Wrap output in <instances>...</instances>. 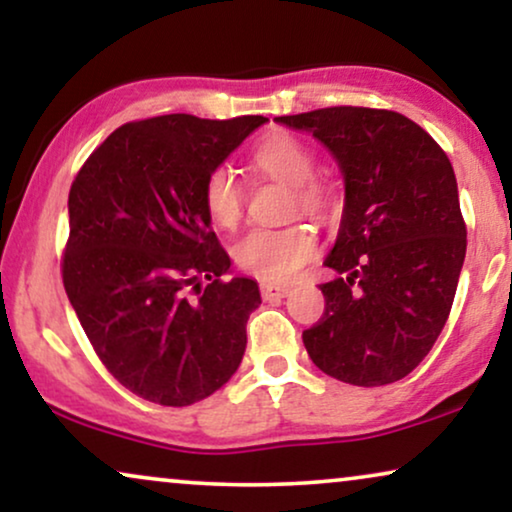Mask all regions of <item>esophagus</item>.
I'll list each match as a JSON object with an SVG mask.
<instances>
[{"label": "esophagus", "mask_w": 512, "mask_h": 512, "mask_svg": "<svg viewBox=\"0 0 512 512\" xmlns=\"http://www.w3.org/2000/svg\"><path fill=\"white\" fill-rule=\"evenodd\" d=\"M260 292H262V299H267V302H271V299H278V297H285L290 292L288 285H276V283H262L260 285Z\"/></svg>", "instance_id": "esophagus-1"}]
</instances>
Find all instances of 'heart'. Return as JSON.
<instances>
[{
	"label": "heart",
	"mask_w": 512,
	"mask_h": 512,
	"mask_svg": "<svg viewBox=\"0 0 512 512\" xmlns=\"http://www.w3.org/2000/svg\"><path fill=\"white\" fill-rule=\"evenodd\" d=\"M252 166L292 185V206L318 213L327 206V189L316 173V154L290 133H271L250 154ZM243 185L229 166H215L203 180V206L222 229H234L243 215ZM318 252L316 231L306 224L255 227L234 245V262L245 274L267 283L290 281Z\"/></svg>",
	"instance_id": "obj_1"
}]
</instances>
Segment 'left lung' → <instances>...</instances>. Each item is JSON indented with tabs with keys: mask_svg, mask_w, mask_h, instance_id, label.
<instances>
[{
	"mask_svg": "<svg viewBox=\"0 0 512 512\" xmlns=\"http://www.w3.org/2000/svg\"><path fill=\"white\" fill-rule=\"evenodd\" d=\"M278 121L311 131L344 173L346 206L320 285L325 311L304 346L344 384L386 386L433 349L466 257L454 168L445 149L405 114L323 107Z\"/></svg>",
	"mask_w": 512,
	"mask_h": 512,
	"instance_id": "1",
	"label": "left lung"
}]
</instances>
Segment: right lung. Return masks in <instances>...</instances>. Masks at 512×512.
Wrapping results in <instances>:
<instances>
[{
    "instance_id": "add662e5",
    "label": "right lung",
    "mask_w": 512,
    "mask_h": 512,
    "mask_svg": "<svg viewBox=\"0 0 512 512\" xmlns=\"http://www.w3.org/2000/svg\"><path fill=\"white\" fill-rule=\"evenodd\" d=\"M264 121H128L74 177L65 292L107 372L149 403H199L241 365L262 299L250 278L224 281L203 180Z\"/></svg>"
}]
</instances>
